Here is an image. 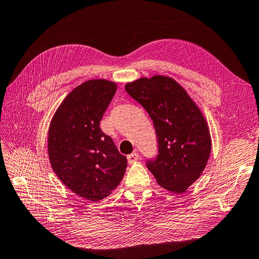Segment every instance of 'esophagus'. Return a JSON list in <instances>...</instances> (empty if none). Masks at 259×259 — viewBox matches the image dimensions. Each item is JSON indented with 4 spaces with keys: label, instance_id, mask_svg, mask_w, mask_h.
<instances>
[{
    "label": "esophagus",
    "instance_id": "34e87169",
    "mask_svg": "<svg viewBox=\"0 0 259 259\" xmlns=\"http://www.w3.org/2000/svg\"><path fill=\"white\" fill-rule=\"evenodd\" d=\"M138 160H139V154L137 152H133V153L127 155V161H128L130 164H133V163L138 161Z\"/></svg>",
    "mask_w": 259,
    "mask_h": 259
}]
</instances>
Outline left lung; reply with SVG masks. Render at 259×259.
<instances>
[{
    "label": "left lung",
    "mask_w": 259,
    "mask_h": 259,
    "mask_svg": "<svg viewBox=\"0 0 259 259\" xmlns=\"http://www.w3.org/2000/svg\"><path fill=\"white\" fill-rule=\"evenodd\" d=\"M153 122L158 155L147 167L162 188L183 193L204 170L211 140L205 117L186 90L174 79L153 75L125 85Z\"/></svg>",
    "instance_id": "8db88e82"
}]
</instances>
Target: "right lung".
Here are the masks:
<instances>
[{"label":"right lung","instance_id":"obj_1","mask_svg":"<svg viewBox=\"0 0 259 259\" xmlns=\"http://www.w3.org/2000/svg\"><path fill=\"white\" fill-rule=\"evenodd\" d=\"M116 92L114 82L89 80L68 94L49 130V158L62 184L83 199L98 202L119 186L127 166L99 123Z\"/></svg>","mask_w":259,"mask_h":259}]
</instances>
